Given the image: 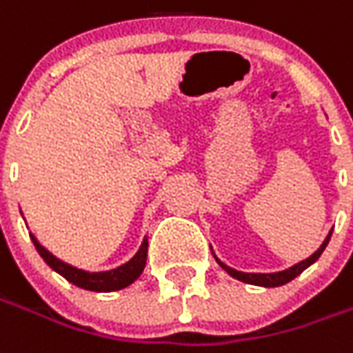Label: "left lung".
I'll list each match as a JSON object with an SVG mask.
<instances>
[{
  "instance_id": "obj_1",
  "label": "left lung",
  "mask_w": 353,
  "mask_h": 353,
  "mask_svg": "<svg viewBox=\"0 0 353 353\" xmlns=\"http://www.w3.org/2000/svg\"><path fill=\"white\" fill-rule=\"evenodd\" d=\"M331 235H332V231L327 235V239L323 241V245L319 246V248H317L310 258H305V260H302V262L296 263V265H292V268H288V270L285 271H279V273H243V271H236L233 270V268L225 265L223 262H219L218 258H216V262H218L223 270L228 271L231 277L243 281V283H248V285H258V287H281V285H287L288 281H292L294 277H298L305 268H310L312 263L319 260V256H321L323 250H325V246L329 245V241H331Z\"/></svg>"
}]
</instances>
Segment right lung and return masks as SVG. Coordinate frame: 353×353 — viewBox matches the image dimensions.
I'll return each instance as SVG.
<instances>
[{
    "label": "right lung",
    "instance_id": "right-lung-1",
    "mask_svg": "<svg viewBox=\"0 0 353 353\" xmlns=\"http://www.w3.org/2000/svg\"><path fill=\"white\" fill-rule=\"evenodd\" d=\"M32 243L36 246L39 256L43 258V262L48 263L51 270L57 271L59 275H63L68 283H72L76 287L85 288V290H93V292H112V290H120V288H125L128 285H132L141 275L143 270H145V263H147V246H149L147 239H145L141 246H139L137 254L128 263L120 265L117 270L90 273V271L78 270V268H72L68 263L61 262L59 258H55L53 254L48 252L43 246L39 245L38 241H36V236H32Z\"/></svg>",
    "mask_w": 353,
    "mask_h": 353
}]
</instances>
